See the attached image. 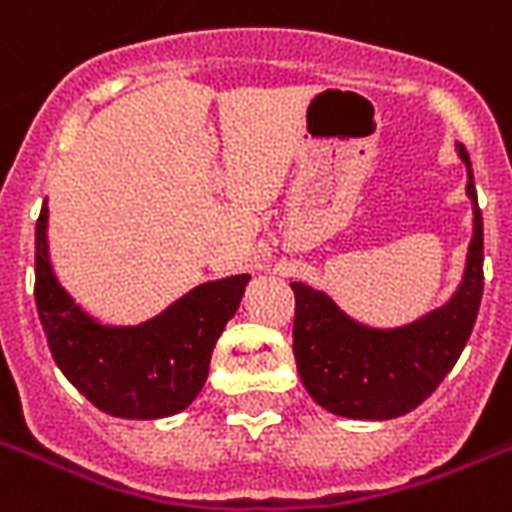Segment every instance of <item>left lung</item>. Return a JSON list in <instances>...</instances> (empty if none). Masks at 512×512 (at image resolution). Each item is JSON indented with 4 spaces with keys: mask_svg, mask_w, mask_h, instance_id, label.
<instances>
[{
    "mask_svg": "<svg viewBox=\"0 0 512 512\" xmlns=\"http://www.w3.org/2000/svg\"><path fill=\"white\" fill-rule=\"evenodd\" d=\"M473 239L458 294L413 326L376 331L350 321L339 307L307 284L294 281V360L302 384L328 413L363 421L400 418L431 397L458 363L473 331L484 294V218L473 184Z\"/></svg>",
    "mask_w": 512,
    "mask_h": 512,
    "instance_id": "8db88e82",
    "label": "left lung"
}]
</instances>
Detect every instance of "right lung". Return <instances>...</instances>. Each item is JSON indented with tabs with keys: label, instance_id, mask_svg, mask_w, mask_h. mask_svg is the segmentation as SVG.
<instances>
[{
	"label": "right lung",
	"instance_id": "right-lung-1",
	"mask_svg": "<svg viewBox=\"0 0 512 512\" xmlns=\"http://www.w3.org/2000/svg\"><path fill=\"white\" fill-rule=\"evenodd\" d=\"M249 276L197 286L155 321L134 328L94 323L54 281L47 205L36 220L33 297L54 363L102 413L152 421L191 405L202 392L220 331L242 302Z\"/></svg>",
	"mask_w": 512,
	"mask_h": 512
}]
</instances>
